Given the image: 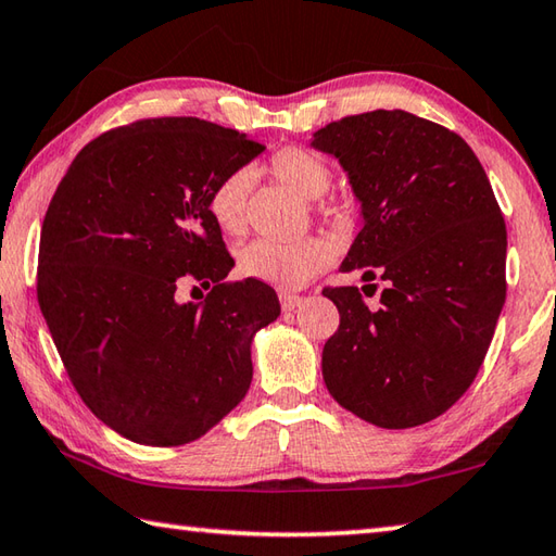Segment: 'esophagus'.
I'll return each mask as SVG.
<instances>
[{"mask_svg":"<svg viewBox=\"0 0 556 556\" xmlns=\"http://www.w3.org/2000/svg\"><path fill=\"white\" fill-rule=\"evenodd\" d=\"M302 305L300 295H292V292H280V307L282 312H292L295 307Z\"/></svg>","mask_w":556,"mask_h":556,"instance_id":"obj_1","label":"esophagus"}]
</instances>
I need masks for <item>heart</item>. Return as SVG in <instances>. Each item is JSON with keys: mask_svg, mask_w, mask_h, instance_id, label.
<instances>
[{"mask_svg": "<svg viewBox=\"0 0 556 556\" xmlns=\"http://www.w3.org/2000/svg\"><path fill=\"white\" fill-rule=\"evenodd\" d=\"M268 172L307 201H317L331 184L329 162L300 144H288L270 154ZM249 193L251 174L247 169L225 174L207 193V213L225 237H242L247 232ZM329 258L331 249L314 237L300 239V242L256 239L239 249L237 270L244 278L268 282L276 288H300L302 282H307L317 270L327 266Z\"/></svg>", "mask_w": 556, "mask_h": 556, "instance_id": "heart-1", "label": "heart"}]
</instances>
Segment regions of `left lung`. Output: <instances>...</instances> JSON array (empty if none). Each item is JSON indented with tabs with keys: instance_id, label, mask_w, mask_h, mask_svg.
<instances>
[{
	"instance_id": "obj_1",
	"label": "left lung",
	"mask_w": 556,
	"mask_h": 556,
	"mask_svg": "<svg viewBox=\"0 0 556 556\" xmlns=\"http://www.w3.org/2000/svg\"><path fill=\"white\" fill-rule=\"evenodd\" d=\"M363 203V227L341 270L355 286L321 292L341 321L321 372L343 408L380 428L445 414L484 363L506 302V223L484 166L457 132L406 111L345 115L314 132Z\"/></svg>"
}]
</instances>
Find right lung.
Listing matches in <instances>:
<instances>
[{"label": "right lung", "instance_id": "add662e5", "mask_svg": "<svg viewBox=\"0 0 556 556\" xmlns=\"http://www.w3.org/2000/svg\"><path fill=\"white\" fill-rule=\"evenodd\" d=\"M264 152L201 118H140L93 138L40 229L38 302L91 414L132 443H191L249 392L251 337L280 314L207 213L217 179ZM198 281L203 303L175 302Z\"/></svg>", "mask_w": 556, "mask_h": 556}]
</instances>
